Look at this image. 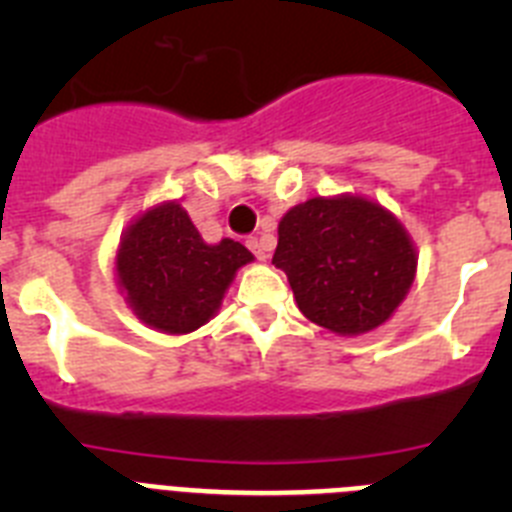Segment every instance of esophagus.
<instances>
[{
  "label": "esophagus",
  "instance_id": "34e87169",
  "mask_svg": "<svg viewBox=\"0 0 512 512\" xmlns=\"http://www.w3.org/2000/svg\"><path fill=\"white\" fill-rule=\"evenodd\" d=\"M246 243H248V248H251L253 256H256V259H259V261L269 259V246H266V243L261 241L259 235H251V238H248Z\"/></svg>",
  "mask_w": 512,
  "mask_h": 512
}]
</instances>
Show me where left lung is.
Wrapping results in <instances>:
<instances>
[{"label":"left lung","mask_w":512,"mask_h":512,"mask_svg":"<svg viewBox=\"0 0 512 512\" xmlns=\"http://www.w3.org/2000/svg\"><path fill=\"white\" fill-rule=\"evenodd\" d=\"M271 264L307 320L359 336L390 320L415 279L413 241L397 217L364 197H312L279 223Z\"/></svg>","instance_id":"obj_1"}]
</instances>
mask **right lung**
<instances>
[{"label": "right lung", "mask_w": 512, "mask_h": 512, "mask_svg": "<svg viewBox=\"0 0 512 512\" xmlns=\"http://www.w3.org/2000/svg\"><path fill=\"white\" fill-rule=\"evenodd\" d=\"M253 261L238 241H202L176 202L151 207L117 248L115 271L125 300L146 325L171 336L192 333L212 318L235 271Z\"/></svg>", "instance_id": "right-lung-1"}]
</instances>
